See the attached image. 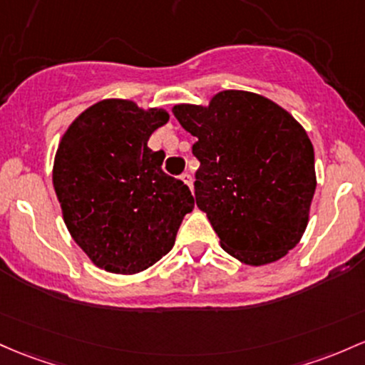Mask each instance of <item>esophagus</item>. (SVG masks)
<instances>
[{"mask_svg":"<svg viewBox=\"0 0 365 365\" xmlns=\"http://www.w3.org/2000/svg\"><path fill=\"white\" fill-rule=\"evenodd\" d=\"M180 178H182V180H183V182H185V183H187V185H189V187H192V175H190V173H183L182 176H180Z\"/></svg>","mask_w":365,"mask_h":365,"instance_id":"esophagus-1","label":"esophagus"}]
</instances>
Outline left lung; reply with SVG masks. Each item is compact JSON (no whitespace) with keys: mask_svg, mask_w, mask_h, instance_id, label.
Segmentation results:
<instances>
[{"mask_svg":"<svg viewBox=\"0 0 365 365\" xmlns=\"http://www.w3.org/2000/svg\"><path fill=\"white\" fill-rule=\"evenodd\" d=\"M197 138V207L228 255L246 265L277 262L302 239L315 192L314 147L289 112L250 91L227 90L207 107H173Z\"/></svg>","mask_w":365,"mask_h":365,"instance_id":"1","label":"left lung"}]
</instances>
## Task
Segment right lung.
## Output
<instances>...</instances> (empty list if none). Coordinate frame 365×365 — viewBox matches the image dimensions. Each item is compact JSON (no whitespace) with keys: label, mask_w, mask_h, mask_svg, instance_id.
Here are the masks:
<instances>
[{"label":"right lung","mask_w":365,"mask_h":365,"mask_svg":"<svg viewBox=\"0 0 365 365\" xmlns=\"http://www.w3.org/2000/svg\"><path fill=\"white\" fill-rule=\"evenodd\" d=\"M163 109L130 100H102L62 137L53 187L72 239L95 265L137 274L171 251L194 197L182 180L164 173V152L147 147L168 123Z\"/></svg>","instance_id":"obj_1"}]
</instances>
